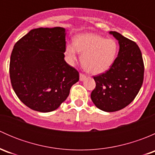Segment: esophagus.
<instances>
[{"mask_svg": "<svg viewBox=\"0 0 155 155\" xmlns=\"http://www.w3.org/2000/svg\"><path fill=\"white\" fill-rule=\"evenodd\" d=\"M85 78H86V76H85V75L82 74V73H80V74H79V80L80 81L85 80Z\"/></svg>", "mask_w": 155, "mask_h": 155, "instance_id": "esophagus-1", "label": "esophagus"}]
</instances>
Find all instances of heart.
Wrapping results in <instances>:
<instances>
[{
  "instance_id": "obj_1",
  "label": "heart",
  "mask_w": 155,
  "mask_h": 155,
  "mask_svg": "<svg viewBox=\"0 0 155 155\" xmlns=\"http://www.w3.org/2000/svg\"><path fill=\"white\" fill-rule=\"evenodd\" d=\"M118 46L115 40L107 39L91 33L78 34L73 43L65 47V54L73 64L78 54L82 53L81 61L84 68L91 74H101L107 71L116 58Z\"/></svg>"
}]
</instances>
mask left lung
Wrapping results in <instances>:
<instances>
[{
  "instance_id": "1",
  "label": "left lung",
  "mask_w": 155,
  "mask_h": 155,
  "mask_svg": "<svg viewBox=\"0 0 155 155\" xmlns=\"http://www.w3.org/2000/svg\"><path fill=\"white\" fill-rule=\"evenodd\" d=\"M109 34L118 41V57L109 70L94 76L96 87L91 98L98 109L112 112L129 105L139 93L144 78V64L135 42L116 31Z\"/></svg>"
}]
</instances>
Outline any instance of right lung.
<instances>
[{
    "label": "right lung",
    "instance_id": "add662e5",
    "mask_svg": "<svg viewBox=\"0 0 155 155\" xmlns=\"http://www.w3.org/2000/svg\"><path fill=\"white\" fill-rule=\"evenodd\" d=\"M65 36L64 28H39L30 31L14 46L11 84L20 101L33 110L57 109L79 81V72L64 61Z\"/></svg>",
    "mask_w": 155,
    "mask_h": 155
}]
</instances>
